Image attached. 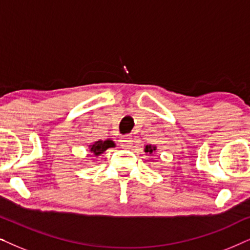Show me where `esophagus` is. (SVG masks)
I'll return each mask as SVG.
<instances>
[{"instance_id": "34e87169", "label": "esophagus", "mask_w": 250, "mask_h": 250, "mask_svg": "<svg viewBox=\"0 0 250 250\" xmlns=\"http://www.w3.org/2000/svg\"><path fill=\"white\" fill-rule=\"evenodd\" d=\"M119 142H121V145L123 146H128L132 143V139L129 138L128 135H126V136H123V138L119 140Z\"/></svg>"}]
</instances>
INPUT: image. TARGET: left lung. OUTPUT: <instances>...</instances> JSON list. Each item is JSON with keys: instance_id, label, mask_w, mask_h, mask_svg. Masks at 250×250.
Here are the masks:
<instances>
[{"instance_id": "8db88e82", "label": "left lung", "mask_w": 250, "mask_h": 250, "mask_svg": "<svg viewBox=\"0 0 250 250\" xmlns=\"http://www.w3.org/2000/svg\"><path fill=\"white\" fill-rule=\"evenodd\" d=\"M156 150V146H146V149L145 151L146 152H149V153H152V151H155Z\"/></svg>"}]
</instances>
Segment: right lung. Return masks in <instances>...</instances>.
Returning <instances> with one entry per match:
<instances>
[{"mask_svg":"<svg viewBox=\"0 0 250 250\" xmlns=\"http://www.w3.org/2000/svg\"><path fill=\"white\" fill-rule=\"evenodd\" d=\"M115 143L111 141V140H105V141H97L93 145L91 146V151L94 156L101 155L102 152L105 151L108 148H111L114 146Z\"/></svg>","mask_w":250,"mask_h":250,"instance_id":"obj_1","label":"right lung"}]
</instances>
